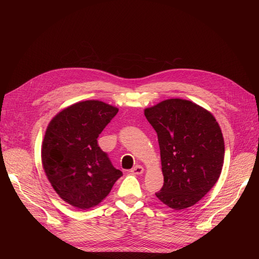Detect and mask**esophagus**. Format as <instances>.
Segmentation results:
<instances>
[{
    "instance_id": "34e87169",
    "label": "esophagus",
    "mask_w": 259,
    "mask_h": 259,
    "mask_svg": "<svg viewBox=\"0 0 259 259\" xmlns=\"http://www.w3.org/2000/svg\"><path fill=\"white\" fill-rule=\"evenodd\" d=\"M144 170L145 169H144V167L142 165H136V166H134V167L131 169L132 174H135V175H142L144 173Z\"/></svg>"
}]
</instances>
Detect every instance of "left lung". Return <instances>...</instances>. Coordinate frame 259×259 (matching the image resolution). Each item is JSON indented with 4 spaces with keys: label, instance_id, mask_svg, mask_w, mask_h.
<instances>
[{
    "label": "left lung",
    "instance_id": "left-lung-1",
    "mask_svg": "<svg viewBox=\"0 0 259 259\" xmlns=\"http://www.w3.org/2000/svg\"><path fill=\"white\" fill-rule=\"evenodd\" d=\"M156 132L164 184L155 195L175 210L194 205L221 176L225 143L209 111L190 100L170 98L145 109Z\"/></svg>",
    "mask_w": 259,
    "mask_h": 259
}]
</instances>
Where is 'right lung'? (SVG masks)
Returning <instances> with one entry per match:
<instances>
[{
  "instance_id": "right-lung-1",
  "label": "right lung",
  "mask_w": 259,
  "mask_h": 259,
  "mask_svg": "<svg viewBox=\"0 0 259 259\" xmlns=\"http://www.w3.org/2000/svg\"><path fill=\"white\" fill-rule=\"evenodd\" d=\"M117 111L104 101H80L55 115L46 128L41 150L44 171L54 190L73 207L98 205L123 175L97 143Z\"/></svg>"
}]
</instances>
